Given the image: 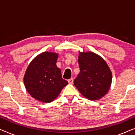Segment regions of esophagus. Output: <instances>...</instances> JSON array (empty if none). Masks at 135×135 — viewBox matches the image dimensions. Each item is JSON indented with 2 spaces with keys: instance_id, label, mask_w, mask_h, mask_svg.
<instances>
[{
  "instance_id": "obj_1",
  "label": "esophagus",
  "mask_w": 135,
  "mask_h": 135,
  "mask_svg": "<svg viewBox=\"0 0 135 135\" xmlns=\"http://www.w3.org/2000/svg\"><path fill=\"white\" fill-rule=\"evenodd\" d=\"M68 83H69V84H73V82H74V80H73V78H71L69 80H68Z\"/></svg>"
}]
</instances>
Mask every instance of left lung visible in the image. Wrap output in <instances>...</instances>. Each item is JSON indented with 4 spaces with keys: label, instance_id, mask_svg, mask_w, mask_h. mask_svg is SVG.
I'll list each match as a JSON object with an SVG mask.
<instances>
[{
    "label": "left lung",
    "instance_id": "1",
    "mask_svg": "<svg viewBox=\"0 0 135 135\" xmlns=\"http://www.w3.org/2000/svg\"><path fill=\"white\" fill-rule=\"evenodd\" d=\"M80 73L74 84L80 93L90 100H98L108 93L111 85L112 73L102 57L95 53L80 52Z\"/></svg>",
    "mask_w": 135,
    "mask_h": 135
}]
</instances>
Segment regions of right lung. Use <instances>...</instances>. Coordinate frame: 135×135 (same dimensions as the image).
<instances>
[{"label":"right lung","mask_w":135,"mask_h":135,"mask_svg":"<svg viewBox=\"0 0 135 135\" xmlns=\"http://www.w3.org/2000/svg\"><path fill=\"white\" fill-rule=\"evenodd\" d=\"M58 57L56 53L45 51L33 59L27 68L24 84L27 92L37 100L51 102L68 84L56 66Z\"/></svg>","instance_id":"right-lung-1"}]
</instances>
